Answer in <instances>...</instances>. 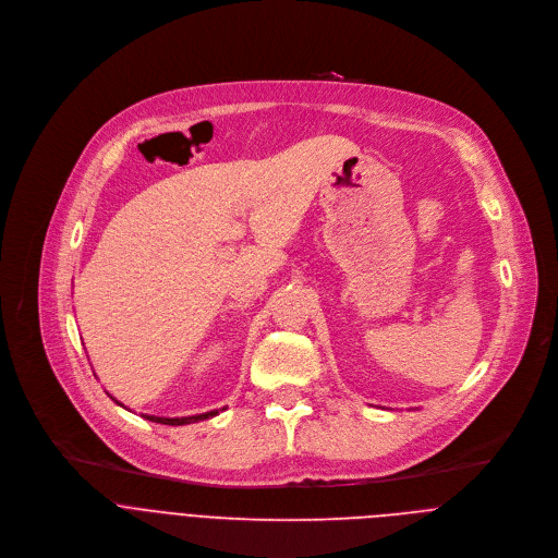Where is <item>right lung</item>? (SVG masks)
Segmentation results:
<instances>
[{
  "label": "right lung",
  "mask_w": 558,
  "mask_h": 558,
  "mask_svg": "<svg viewBox=\"0 0 558 558\" xmlns=\"http://www.w3.org/2000/svg\"><path fill=\"white\" fill-rule=\"evenodd\" d=\"M112 400H114V397H112ZM119 407H123V404H119ZM216 415H218V411H209V413H201V415H192V417H156V415H143V417L149 420V422H156V424H166V426H185V424H196V422H203V420H209V417H216Z\"/></svg>",
  "instance_id": "add662e5"
}]
</instances>
